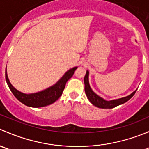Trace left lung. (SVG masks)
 <instances>
[{
	"label": "left lung",
	"mask_w": 149,
	"mask_h": 149,
	"mask_svg": "<svg viewBox=\"0 0 149 149\" xmlns=\"http://www.w3.org/2000/svg\"><path fill=\"white\" fill-rule=\"evenodd\" d=\"M88 70H87L85 76H84V84H85V92L87 96V98L90 101L92 104L94 106L97 107L99 108H102V109H112V108L115 107L120 105L122 104H124L126 102L128 101L130 99H131L136 92L137 90L133 91L132 94L130 95L127 96L125 97H123V98L118 99V100H113L111 101H107V100H104L103 98L100 97L97 94H96L92 89L91 88L89 85V82H88Z\"/></svg>",
	"instance_id": "left-lung-1"
}]
</instances>
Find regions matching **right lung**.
Here are the masks:
<instances>
[{"mask_svg":"<svg viewBox=\"0 0 149 149\" xmlns=\"http://www.w3.org/2000/svg\"><path fill=\"white\" fill-rule=\"evenodd\" d=\"M76 68L77 67H74L68 70L63 76V77L52 86L34 94H24L16 89L8 80L6 68V80L10 90L19 101L31 107H42L54 103L60 98V97L62 95L63 91L65 88L66 82L73 76Z\"/></svg>","mask_w":149,"mask_h":149,"instance_id":"obj_1","label":"right lung"}]
</instances>
